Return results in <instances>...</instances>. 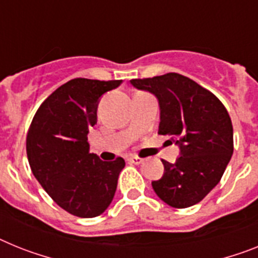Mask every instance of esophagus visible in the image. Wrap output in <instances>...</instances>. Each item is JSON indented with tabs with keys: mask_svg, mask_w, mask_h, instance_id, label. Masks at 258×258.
I'll use <instances>...</instances> for the list:
<instances>
[{
	"mask_svg": "<svg viewBox=\"0 0 258 258\" xmlns=\"http://www.w3.org/2000/svg\"><path fill=\"white\" fill-rule=\"evenodd\" d=\"M128 161L133 162V164H136V165H139V164H142L144 160H143L142 157H139V156H130Z\"/></svg>",
	"mask_w": 258,
	"mask_h": 258,
	"instance_id": "1",
	"label": "esophagus"
}]
</instances>
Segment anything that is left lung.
<instances>
[{
	"label": "left lung",
	"mask_w": 258,
	"mask_h": 258,
	"mask_svg": "<svg viewBox=\"0 0 258 258\" xmlns=\"http://www.w3.org/2000/svg\"><path fill=\"white\" fill-rule=\"evenodd\" d=\"M136 89L155 94L160 105V135L179 146L174 164L161 160L164 174L152 181L161 201L186 209L201 202L219 183L233 153L228 111L207 89L178 73L135 79Z\"/></svg>",
	"instance_id": "left-lung-1"
}]
</instances>
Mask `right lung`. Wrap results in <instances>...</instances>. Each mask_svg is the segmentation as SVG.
Returning <instances> with one entry per match:
<instances>
[{"mask_svg":"<svg viewBox=\"0 0 258 258\" xmlns=\"http://www.w3.org/2000/svg\"><path fill=\"white\" fill-rule=\"evenodd\" d=\"M120 84L122 80H71L40 105L30 125L26 151L32 174L72 215H101L115 194L124 160H99L89 152L88 134L97 123L99 98Z\"/></svg>","mask_w":258,"mask_h":258,"instance_id":"add662e5","label":"right lung"}]
</instances>
